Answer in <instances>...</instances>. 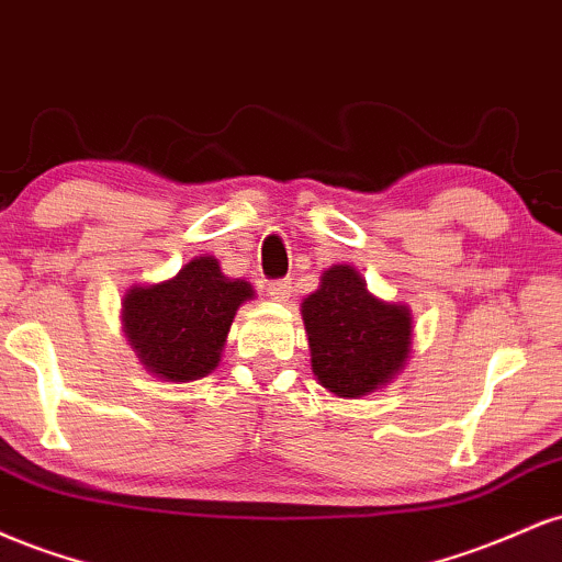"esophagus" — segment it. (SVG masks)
<instances>
[{"mask_svg": "<svg viewBox=\"0 0 562 562\" xmlns=\"http://www.w3.org/2000/svg\"><path fill=\"white\" fill-rule=\"evenodd\" d=\"M267 290H269V295H272L274 301L285 303L290 299V293H293V282H290V280H274V282H269Z\"/></svg>", "mask_w": 562, "mask_h": 562, "instance_id": "obj_1", "label": "esophagus"}]
</instances>
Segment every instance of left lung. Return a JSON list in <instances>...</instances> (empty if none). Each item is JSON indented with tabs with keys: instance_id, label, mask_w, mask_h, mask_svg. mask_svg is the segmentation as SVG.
Wrapping results in <instances>:
<instances>
[{
	"instance_id": "left-lung-1",
	"label": "left lung",
	"mask_w": 562,
	"mask_h": 562,
	"mask_svg": "<svg viewBox=\"0 0 562 562\" xmlns=\"http://www.w3.org/2000/svg\"><path fill=\"white\" fill-rule=\"evenodd\" d=\"M312 370L327 391L359 398L391 383L412 348V314L385 303L348 263L322 274V285L301 303Z\"/></svg>"
}]
</instances>
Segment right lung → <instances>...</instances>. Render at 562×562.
Here are the masks:
<instances>
[{
  "label": "right lung",
  "mask_w": 562,
  "mask_h": 562,
  "mask_svg": "<svg viewBox=\"0 0 562 562\" xmlns=\"http://www.w3.org/2000/svg\"><path fill=\"white\" fill-rule=\"evenodd\" d=\"M248 299V282L224 277L214 256H198L171 280L128 290L124 333L145 370L190 383L216 370L232 319Z\"/></svg>",
  "instance_id": "1"
}]
</instances>
